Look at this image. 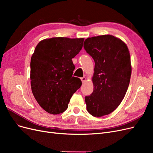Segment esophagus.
<instances>
[{
    "label": "esophagus",
    "instance_id": "1",
    "mask_svg": "<svg viewBox=\"0 0 153 153\" xmlns=\"http://www.w3.org/2000/svg\"><path fill=\"white\" fill-rule=\"evenodd\" d=\"M81 80L82 82V83H84L86 81V78L85 77H82L81 78Z\"/></svg>",
    "mask_w": 153,
    "mask_h": 153
}]
</instances>
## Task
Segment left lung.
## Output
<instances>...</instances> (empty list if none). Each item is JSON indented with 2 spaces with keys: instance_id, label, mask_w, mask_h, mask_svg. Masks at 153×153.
I'll list each match as a JSON object with an SVG mask.
<instances>
[{
  "instance_id": "obj_1",
  "label": "left lung",
  "mask_w": 153,
  "mask_h": 153,
  "mask_svg": "<svg viewBox=\"0 0 153 153\" xmlns=\"http://www.w3.org/2000/svg\"><path fill=\"white\" fill-rule=\"evenodd\" d=\"M84 48L95 62L94 90L85 98L87 110L101 117L116 109L126 93L131 75L130 54L123 41L109 34L87 38Z\"/></svg>"
}]
</instances>
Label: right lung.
<instances>
[{
  "mask_svg": "<svg viewBox=\"0 0 153 153\" xmlns=\"http://www.w3.org/2000/svg\"><path fill=\"white\" fill-rule=\"evenodd\" d=\"M84 38H52L37 45L30 61L32 94L40 106L49 114L64 112L71 96L82 85L73 76L72 59L80 52Z\"/></svg>",
  "mask_w": 153,
  "mask_h": 153,
  "instance_id": "obj_1",
  "label": "right lung"
}]
</instances>
